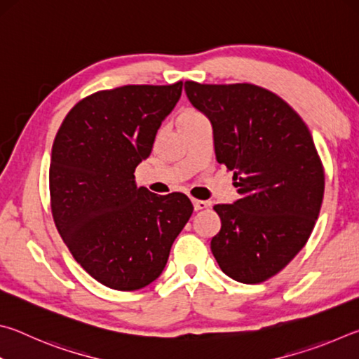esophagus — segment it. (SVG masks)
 <instances>
[{
  "label": "esophagus",
  "instance_id": "obj_1",
  "mask_svg": "<svg viewBox=\"0 0 359 359\" xmlns=\"http://www.w3.org/2000/svg\"><path fill=\"white\" fill-rule=\"evenodd\" d=\"M193 203V208L194 210H203V209H208L210 203L209 201H201V199H191Z\"/></svg>",
  "mask_w": 359,
  "mask_h": 359
}]
</instances>
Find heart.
Masks as SVG:
<instances>
[{"label": "heart", "mask_w": 359, "mask_h": 359, "mask_svg": "<svg viewBox=\"0 0 359 359\" xmlns=\"http://www.w3.org/2000/svg\"><path fill=\"white\" fill-rule=\"evenodd\" d=\"M201 118H204V115H203L201 112H199V111H196V109H193V107H184V109H182V111L179 112L177 123H179V126L182 128V126L190 125V123H193V121L201 120Z\"/></svg>", "instance_id": "heart-1"}]
</instances>
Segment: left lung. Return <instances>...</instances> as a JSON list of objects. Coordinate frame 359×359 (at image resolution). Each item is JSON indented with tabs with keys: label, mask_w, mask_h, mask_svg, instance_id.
<instances>
[{
	"label": "left lung",
	"mask_w": 359,
	"mask_h": 359,
	"mask_svg": "<svg viewBox=\"0 0 359 359\" xmlns=\"http://www.w3.org/2000/svg\"><path fill=\"white\" fill-rule=\"evenodd\" d=\"M214 128L217 161L233 171L239 199L217 204L210 241L220 269L242 283L276 276L306 245L325 193L311 131L288 102L253 83L185 82Z\"/></svg>",
	"instance_id": "1"
}]
</instances>
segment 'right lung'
<instances>
[{
    "label": "right lung",
    "mask_w": 359,
    "mask_h": 359,
    "mask_svg": "<svg viewBox=\"0 0 359 359\" xmlns=\"http://www.w3.org/2000/svg\"><path fill=\"white\" fill-rule=\"evenodd\" d=\"M180 93L182 81L100 90L71 109L53 141V222L72 258L112 290L135 291L160 277L191 217L187 194L135 184Z\"/></svg>",
    "instance_id": "add662e5"
}]
</instances>
